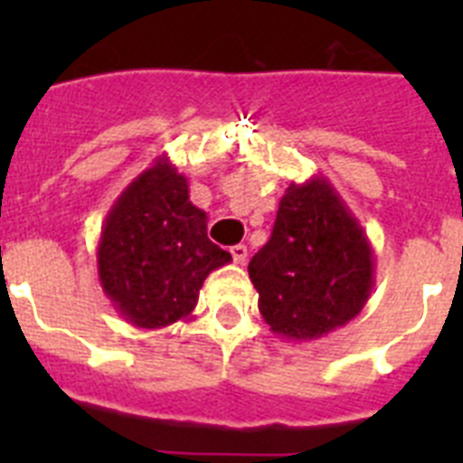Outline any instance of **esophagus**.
Listing matches in <instances>:
<instances>
[{
  "label": "esophagus",
  "mask_w": 463,
  "mask_h": 463,
  "mask_svg": "<svg viewBox=\"0 0 463 463\" xmlns=\"http://www.w3.org/2000/svg\"><path fill=\"white\" fill-rule=\"evenodd\" d=\"M229 252H232V257H234L236 264H243L245 257H248V248H245V245H241V243L234 245V248H232Z\"/></svg>",
  "instance_id": "34e87169"
}]
</instances>
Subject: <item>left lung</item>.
<instances>
[{
	"label": "left lung",
	"instance_id": "obj_1",
	"mask_svg": "<svg viewBox=\"0 0 463 463\" xmlns=\"http://www.w3.org/2000/svg\"><path fill=\"white\" fill-rule=\"evenodd\" d=\"M273 334L315 341L354 320L373 292V248L325 175L289 183L271 239L248 264Z\"/></svg>",
	"mask_w": 463,
	"mask_h": 463
}]
</instances>
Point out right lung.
I'll return each mask as SVG.
<instances>
[{
    "label": "right lung",
    "instance_id": "add662e5",
    "mask_svg": "<svg viewBox=\"0 0 463 463\" xmlns=\"http://www.w3.org/2000/svg\"><path fill=\"white\" fill-rule=\"evenodd\" d=\"M208 215L190 202L187 178L166 155L110 206L97 245V273L110 304L138 329L192 320L208 273L232 255L206 234Z\"/></svg>",
    "mask_w": 463,
    "mask_h": 463
}]
</instances>
